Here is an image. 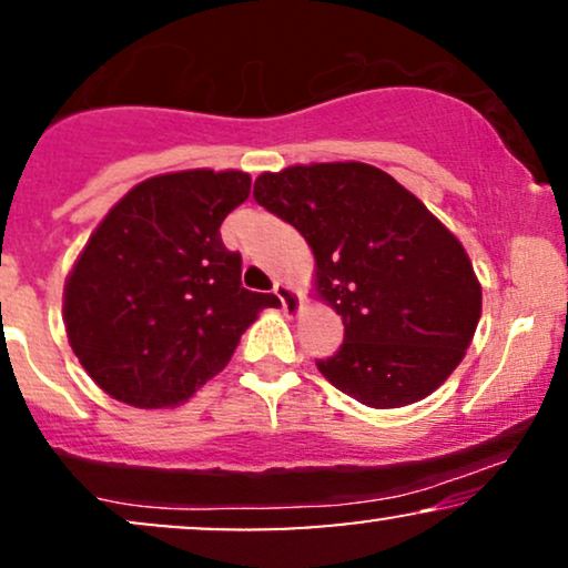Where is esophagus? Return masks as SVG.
I'll return each mask as SVG.
<instances>
[{"label":"esophagus","mask_w":568,"mask_h":568,"mask_svg":"<svg viewBox=\"0 0 568 568\" xmlns=\"http://www.w3.org/2000/svg\"><path fill=\"white\" fill-rule=\"evenodd\" d=\"M275 293H277V298L280 302H283V306H285V312H291V315H296L298 312V293L291 288L288 283H283V280H277L275 283Z\"/></svg>","instance_id":"obj_1"}]
</instances>
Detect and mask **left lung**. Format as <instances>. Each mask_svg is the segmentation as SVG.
I'll return each mask as SVG.
<instances>
[{"instance_id": "8db88e82", "label": "left lung", "mask_w": 568, "mask_h": 568, "mask_svg": "<svg viewBox=\"0 0 568 568\" xmlns=\"http://www.w3.org/2000/svg\"><path fill=\"white\" fill-rule=\"evenodd\" d=\"M253 197L315 253L317 293L344 323L321 374L371 408H400L440 387L480 321V283L446 226L389 173L315 162L262 173Z\"/></svg>"}]
</instances>
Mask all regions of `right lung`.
<instances>
[{
	"label": "right lung",
	"instance_id": "1",
	"mask_svg": "<svg viewBox=\"0 0 568 568\" xmlns=\"http://www.w3.org/2000/svg\"><path fill=\"white\" fill-rule=\"evenodd\" d=\"M251 194L243 171L141 181L90 234L63 288L69 344L103 393L135 408L192 397L230 363L272 293L245 291L221 221Z\"/></svg>",
	"mask_w": 568,
	"mask_h": 568
}]
</instances>
